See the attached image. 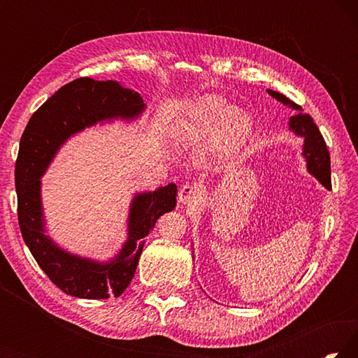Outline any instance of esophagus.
Returning a JSON list of instances; mask_svg holds the SVG:
<instances>
[{"label":"esophagus","mask_w":358,"mask_h":358,"mask_svg":"<svg viewBox=\"0 0 358 358\" xmlns=\"http://www.w3.org/2000/svg\"><path fill=\"white\" fill-rule=\"evenodd\" d=\"M203 197V187L201 185H183L178 192V201L181 205H194L201 202Z\"/></svg>","instance_id":"obj_1"}]
</instances>
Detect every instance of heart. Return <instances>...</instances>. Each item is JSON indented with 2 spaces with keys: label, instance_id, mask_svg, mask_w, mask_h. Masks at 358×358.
<instances>
[{
  "label": "heart",
  "instance_id": "1",
  "mask_svg": "<svg viewBox=\"0 0 358 358\" xmlns=\"http://www.w3.org/2000/svg\"><path fill=\"white\" fill-rule=\"evenodd\" d=\"M251 117L241 107L229 106L220 94H205L191 104L177 126L180 142H207L220 137L226 151L240 148L251 132Z\"/></svg>",
  "mask_w": 358,
  "mask_h": 358
}]
</instances>
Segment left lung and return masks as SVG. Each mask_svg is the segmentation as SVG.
I'll return each mask as SVG.
<instances>
[{
    "mask_svg": "<svg viewBox=\"0 0 358 358\" xmlns=\"http://www.w3.org/2000/svg\"><path fill=\"white\" fill-rule=\"evenodd\" d=\"M271 98L282 102L295 110L296 113L289 120V129L295 136L303 137V157L306 159L308 172L317 178V181L327 189H331V178H330V153L327 150V145L319 128L314 123L313 118L308 113H303V108L295 104V102L286 98L282 93L273 92V90H266Z\"/></svg>",
    "mask_w": 358,
    "mask_h": 358,
    "instance_id": "1",
    "label": "left lung"
}]
</instances>
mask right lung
<instances>
[{
  "label": "right lung",
  "mask_w": 358,
  "mask_h": 358,
  "mask_svg": "<svg viewBox=\"0 0 358 358\" xmlns=\"http://www.w3.org/2000/svg\"><path fill=\"white\" fill-rule=\"evenodd\" d=\"M145 110L142 96L115 80L82 77L64 85L29 118L15 162V191L22 237L50 281L64 294L101 300L120 296L134 278L145 237L156 221L177 205V185L137 192L128 216V238L107 262L77 256L45 234L41 177L62 145L83 129L113 120H137Z\"/></svg>",
  "instance_id": "add662e5"
}]
</instances>
